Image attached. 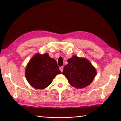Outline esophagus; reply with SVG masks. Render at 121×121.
Here are the masks:
<instances>
[{
    "mask_svg": "<svg viewBox=\"0 0 121 121\" xmlns=\"http://www.w3.org/2000/svg\"><path fill=\"white\" fill-rule=\"evenodd\" d=\"M60 71H61V72H63V67H60Z\"/></svg>",
    "mask_w": 121,
    "mask_h": 121,
    "instance_id": "esophagus-1",
    "label": "esophagus"
}]
</instances>
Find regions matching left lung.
I'll return each instance as SVG.
<instances>
[{
    "label": "left lung",
    "instance_id": "left-lung-1",
    "mask_svg": "<svg viewBox=\"0 0 121 121\" xmlns=\"http://www.w3.org/2000/svg\"><path fill=\"white\" fill-rule=\"evenodd\" d=\"M63 74L69 83L77 88H83L93 81L96 71L90 62L83 58L73 56L68 60Z\"/></svg>",
    "mask_w": 121,
    "mask_h": 121
}]
</instances>
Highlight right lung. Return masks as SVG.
Masks as SVG:
<instances>
[{
  "label": "right lung",
  "mask_w": 121,
  "mask_h": 121,
  "mask_svg": "<svg viewBox=\"0 0 121 121\" xmlns=\"http://www.w3.org/2000/svg\"><path fill=\"white\" fill-rule=\"evenodd\" d=\"M56 61L48 54H36L29 61L26 69L25 75L28 82L36 89L45 88L61 72Z\"/></svg>",
  "instance_id": "1"
}]
</instances>
